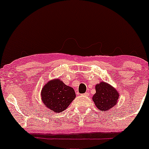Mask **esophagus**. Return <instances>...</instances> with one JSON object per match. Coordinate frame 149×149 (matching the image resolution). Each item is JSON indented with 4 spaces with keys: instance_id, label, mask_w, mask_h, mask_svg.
Returning a JSON list of instances; mask_svg holds the SVG:
<instances>
[{
    "instance_id": "34e87169",
    "label": "esophagus",
    "mask_w": 149,
    "mask_h": 149,
    "mask_svg": "<svg viewBox=\"0 0 149 149\" xmlns=\"http://www.w3.org/2000/svg\"><path fill=\"white\" fill-rule=\"evenodd\" d=\"M88 95H89V94L88 93V92H85V93L83 94V95H84V96H88Z\"/></svg>"
}]
</instances>
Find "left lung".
<instances>
[{
	"label": "left lung",
	"mask_w": 149,
	"mask_h": 149,
	"mask_svg": "<svg viewBox=\"0 0 149 149\" xmlns=\"http://www.w3.org/2000/svg\"><path fill=\"white\" fill-rule=\"evenodd\" d=\"M95 90L96 92L92 97V100L99 110L107 111L117 104L120 94L112 85L100 82L95 85Z\"/></svg>",
	"instance_id": "obj_1"
}]
</instances>
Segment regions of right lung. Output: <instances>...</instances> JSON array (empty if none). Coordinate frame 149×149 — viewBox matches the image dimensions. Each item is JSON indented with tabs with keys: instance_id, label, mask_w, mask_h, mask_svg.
<instances>
[{
	"instance_id": "right-lung-1",
	"label": "right lung",
	"mask_w": 149,
	"mask_h": 149,
	"mask_svg": "<svg viewBox=\"0 0 149 149\" xmlns=\"http://www.w3.org/2000/svg\"><path fill=\"white\" fill-rule=\"evenodd\" d=\"M76 96L73 88L64 84L59 78L49 80L40 92L45 107L57 113L66 110Z\"/></svg>"
}]
</instances>
